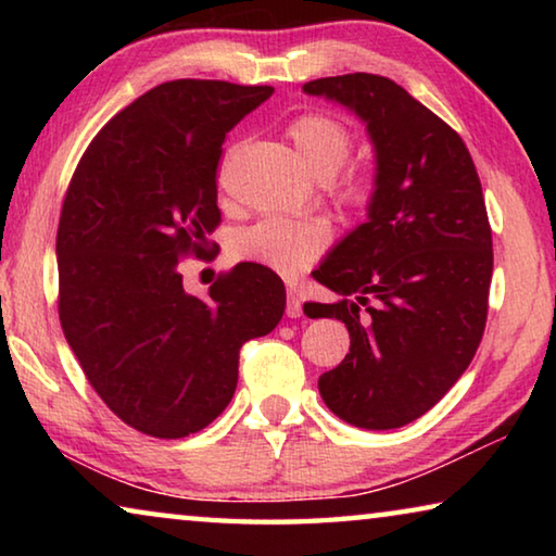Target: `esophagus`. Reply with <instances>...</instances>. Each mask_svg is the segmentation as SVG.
I'll return each mask as SVG.
<instances>
[{"mask_svg":"<svg viewBox=\"0 0 556 556\" xmlns=\"http://www.w3.org/2000/svg\"><path fill=\"white\" fill-rule=\"evenodd\" d=\"M301 314H304V308H301V301L299 296L294 294V291H287V316L289 318H299Z\"/></svg>","mask_w":556,"mask_h":556,"instance_id":"obj_1","label":"esophagus"}]
</instances>
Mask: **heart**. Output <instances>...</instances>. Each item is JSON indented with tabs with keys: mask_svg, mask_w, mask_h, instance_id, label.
I'll use <instances>...</instances> for the list:
<instances>
[{
	"mask_svg": "<svg viewBox=\"0 0 556 556\" xmlns=\"http://www.w3.org/2000/svg\"><path fill=\"white\" fill-rule=\"evenodd\" d=\"M289 137L296 152L316 176H333L353 152V135L341 119L324 112H306L289 125ZM341 199L351 205H365L372 195V181L363 174L345 176L338 184ZM331 223L318 215L308 218H265L235 232L232 257L257 262L279 275H296L324 255L331 244Z\"/></svg>",
	"mask_w": 556,
	"mask_h": 556,
	"instance_id": "heart-1",
	"label": "heart"
}]
</instances>
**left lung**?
<instances>
[{
    "mask_svg": "<svg viewBox=\"0 0 556 556\" xmlns=\"http://www.w3.org/2000/svg\"><path fill=\"white\" fill-rule=\"evenodd\" d=\"M304 92L355 112L375 149L368 223L314 271L341 299L312 318L351 333L318 392L348 425L397 429L454 388L483 338L493 238L481 178L464 139L390 78L348 73Z\"/></svg>",
    "mask_w": 556,
    "mask_h": 556,
    "instance_id": "8db88e82",
    "label": "left lung"
}]
</instances>
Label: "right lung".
<instances>
[{
	"mask_svg": "<svg viewBox=\"0 0 556 556\" xmlns=\"http://www.w3.org/2000/svg\"><path fill=\"white\" fill-rule=\"evenodd\" d=\"M271 92L162 83L98 131L71 178L55 238L61 326L92 390L142 434L208 427L238 388L240 348L285 314V285L255 262L205 296L188 294L178 271L220 225L225 135Z\"/></svg>",
	"mask_w": 556,
	"mask_h": 556,
	"instance_id": "obj_1",
	"label": "right lung"
}]
</instances>
